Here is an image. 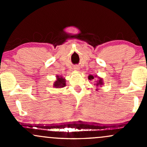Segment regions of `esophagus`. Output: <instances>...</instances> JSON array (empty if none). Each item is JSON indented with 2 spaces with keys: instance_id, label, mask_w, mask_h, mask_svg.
<instances>
[{
  "instance_id": "obj_1",
  "label": "esophagus",
  "mask_w": 147,
  "mask_h": 147,
  "mask_svg": "<svg viewBox=\"0 0 147 147\" xmlns=\"http://www.w3.org/2000/svg\"><path fill=\"white\" fill-rule=\"evenodd\" d=\"M74 69H75V70H78L79 68H78V67H77V66H75V67H74Z\"/></svg>"
}]
</instances>
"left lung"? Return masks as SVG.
I'll list each match as a JSON object with an SVG mask.
<instances>
[{"label": "left lung", "instance_id": "8db88e82", "mask_svg": "<svg viewBox=\"0 0 147 147\" xmlns=\"http://www.w3.org/2000/svg\"><path fill=\"white\" fill-rule=\"evenodd\" d=\"M95 77H97V76H92V75H89L88 76V79L89 80H93ZM98 78V80L96 82V84H95V85H96V86H103V80L102 78L100 77H97ZM96 90H98V89H96Z\"/></svg>", "mask_w": 147, "mask_h": 147}]
</instances>
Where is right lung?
Segmentation results:
<instances>
[{
  "label": "right lung",
  "instance_id": "1",
  "mask_svg": "<svg viewBox=\"0 0 147 147\" xmlns=\"http://www.w3.org/2000/svg\"><path fill=\"white\" fill-rule=\"evenodd\" d=\"M57 80L56 82H54V87L56 88H63L65 86V79L63 78L62 77H59V76H57Z\"/></svg>",
  "mask_w": 147,
  "mask_h": 147
}]
</instances>
